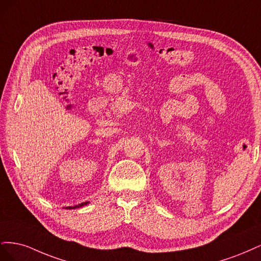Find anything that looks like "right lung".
Masks as SVG:
<instances>
[{
    "mask_svg": "<svg viewBox=\"0 0 261 261\" xmlns=\"http://www.w3.org/2000/svg\"><path fill=\"white\" fill-rule=\"evenodd\" d=\"M87 203H89V202H88V201H86V202H83V203L77 204V206H74V207H66V209H76V208H81V207H84V206H86Z\"/></svg>",
    "mask_w": 261,
    "mask_h": 261,
    "instance_id": "add662e5",
    "label": "right lung"
}]
</instances>
